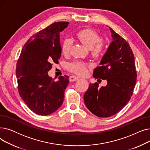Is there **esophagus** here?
Instances as JSON below:
<instances>
[{"mask_svg":"<svg viewBox=\"0 0 150 150\" xmlns=\"http://www.w3.org/2000/svg\"><path fill=\"white\" fill-rule=\"evenodd\" d=\"M80 79V78H78L77 76H70V78H69V80L70 81H77Z\"/></svg>","mask_w":150,"mask_h":150,"instance_id":"obj_1","label":"esophagus"}]
</instances>
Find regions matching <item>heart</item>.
<instances>
[{
  "instance_id": "heart-1",
  "label": "heart",
  "mask_w": 150,
  "mask_h": 150,
  "mask_svg": "<svg viewBox=\"0 0 150 150\" xmlns=\"http://www.w3.org/2000/svg\"><path fill=\"white\" fill-rule=\"evenodd\" d=\"M76 38L82 44L90 49L92 56L95 58L101 57L105 50V43L100 41L101 37L98 33L90 28H84L77 31ZM71 41L68 38L63 39L61 44V52L63 54H67L70 50ZM87 66L80 61H75L68 66V69L74 74L84 75L87 73Z\"/></svg>"
}]
</instances>
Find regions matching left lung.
Segmentation results:
<instances>
[{
	"mask_svg": "<svg viewBox=\"0 0 150 150\" xmlns=\"http://www.w3.org/2000/svg\"><path fill=\"white\" fill-rule=\"evenodd\" d=\"M109 29L113 41L93 74L96 79L107 80V85L100 88L98 81L91 83L84 95L86 107L99 117H111L121 111L130 100L137 80L134 57L129 44Z\"/></svg>",
	"mask_w": 150,
	"mask_h": 150,
	"instance_id": "left-lung-1",
	"label": "left lung"
}]
</instances>
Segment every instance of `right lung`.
<instances>
[{
  "mask_svg": "<svg viewBox=\"0 0 150 150\" xmlns=\"http://www.w3.org/2000/svg\"><path fill=\"white\" fill-rule=\"evenodd\" d=\"M69 22H57L39 31L23 47L16 74L19 95L35 113L49 115L62 105L69 83L67 75L54 81L48 75L53 63H58L61 49L59 33Z\"/></svg>",
  "mask_w": 150,
  "mask_h": 150,
  "instance_id": "add662e5",
  "label": "right lung"
}]
</instances>
